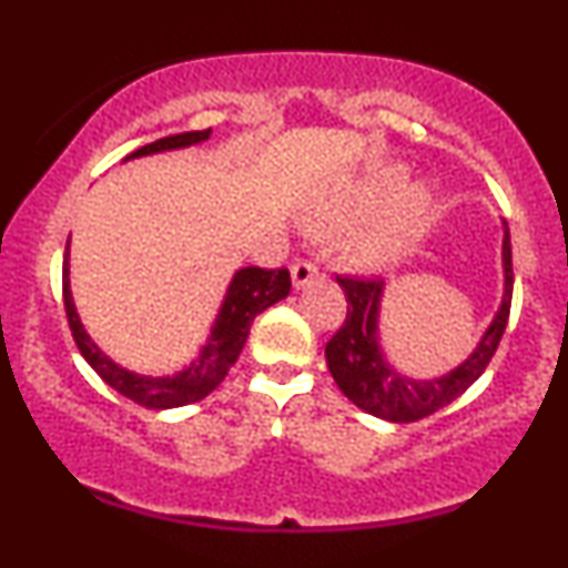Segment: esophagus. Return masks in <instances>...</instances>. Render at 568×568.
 <instances>
[{"mask_svg":"<svg viewBox=\"0 0 568 568\" xmlns=\"http://www.w3.org/2000/svg\"><path fill=\"white\" fill-rule=\"evenodd\" d=\"M317 277V264L315 262H296L291 266V280H293V288H304L310 285L312 280Z\"/></svg>","mask_w":568,"mask_h":568,"instance_id":"obj_1","label":"esophagus"}]
</instances>
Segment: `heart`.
I'll list each match as a JSON object with an SVG mask.
<instances>
[{
	"label": "heart",
	"mask_w": 568,
	"mask_h": 568,
	"mask_svg": "<svg viewBox=\"0 0 568 568\" xmlns=\"http://www.w3.org/2000/svg\"><path fill=\"white\" fill-rule=\"evenodd\" d=\"M403 186H406V171H403V168H382V171L363 179L361 184L349 186L347 192L338 194L336 200L317 207V211L312 213V221H315V226H321V230H342V226L355 224V221L379 211V207H384L389 200H395L397 194H400ZM427 207V189H410V192L403 194L379 221H374L366 230L352 234V258L363 266L382 264L384 258L393 256L397 247L403 245V240L422 224Z\"/></svg>",
	"instance_id": "heart-1"
}]
</instances>
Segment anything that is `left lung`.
<instances>
[{"mask_svg":"<svg viewBox=\"0 0 568 568\" xmlns=\"http://www.w3.org/2000/svg\"><path fill=\"white\" fill-rule=\"evenodd\" d=\"M501 270H505V293H501V304L491 325L467 355V361H462L459 366L438 376V379H410L384 355L379 336L384 296L382 280L336 277L344 296H347V321L325 344V363H328L338 389L366 414L397 422V425L425 419V416L456 400L491 363L507 328V317H510L513 245L507 224L505 240H501Z\"/></svg>","mask_w":568,"mask_h":568,"instance_id":"1","label":"left lung"}]
</instances>
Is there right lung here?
<instances>
[{"instance_id": "1", "label": "right lung", "mask_w": 568, "mask_h": 568, "mask_svg": "<svg viewBox=\"0 0 568 568\" xmlns=\"http://www.w3.org/2000/svg\"><path fill=\"white\" fill-rule=\"evenodd\" d=\"M211 139V128L207 130H192V133H179L168 135L146 146L135 149L133 154H128L125 160L133 158H146V154H160V152H173V149H186L194 143H202ZM291 293V275L288 270H262V266H243V270L234 272L230 288H226L224 302L213 321L211 336L202 344L197 357H194L189 366H184L175 374L168 376H143L135 371L122 368L120 363H114L98 344L90 338L88 331L77 315L74 298H71V283H69V245H67V258H63V304H67V317L71 336H74L77 347H80L84 361L93 366V371L101 376L109 387H114L116 393L130 397L133 403H139L143 408H179L189 406V403H197L205 395H211L213 389L224 382V376L230 374V368L237 363L240 352L245 347V338L251 334V323L258 312H264L266 306L277 304L280 298H285Z\"/></svg>"}]
</instances>
